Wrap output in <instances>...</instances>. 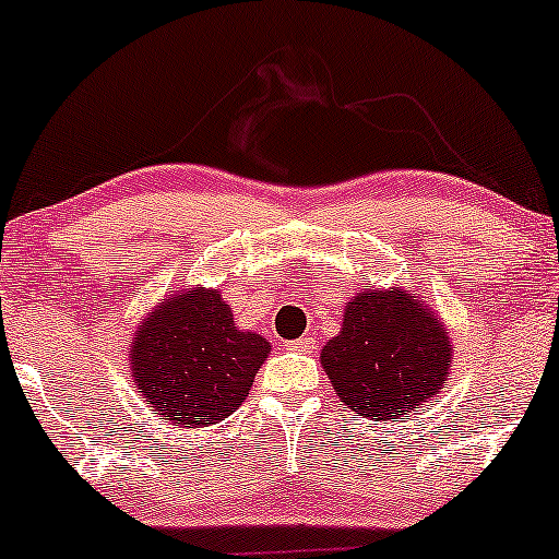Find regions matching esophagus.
<instances>
[{
    "label": "esophagus",
    "mask_w": 559,
    "mask_h": 559,
    "mask_svg": "<svg viewBox=\"0 0 559 559\" xmlns=\"http://www.w3.org/2000/svg\"><path fill=\"white\" fill-rule=\"evenodd\" d=\"M288 348H292V352H312L314 338H312V335H305V338L292 341V344H288Z\"/></svg>",
    "instance_id": "esophagus-1"
}]
</instances>
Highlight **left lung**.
<instances>
[{"mask_svg":"<svg viewBox=\"0 0 559 559\" xmlns=\"http://www.w3.org/2000/svg\"><path fill=\"white\" fill-rule=\"evenodd\" d=\"M320 365L344 406L388 421L445 388L453 344L421 297L403 286L365 288L346 305L341 333L322 346Z\"/></svg>","mask_w":559,"mask_h":559,"instance_id":"1","label":"left lung"}]
</instances>
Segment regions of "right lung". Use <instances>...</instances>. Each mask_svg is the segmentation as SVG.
<instances>
[{"label":"right lung","instance_id":"add662e5","mask_svg":"<svg viewBox=\"0 0 559 559\" xmlns=\"http://www.w3.org/2000/svg\"><path fill=\"white\" fill-rule=\"evenodd\" d=\"M271 344L239 331L218 288L166 294L134 331L132 385L174 427H211L250 395Z\"/></svg>","mask_w":559,"mask_h":559}]
</instances>
